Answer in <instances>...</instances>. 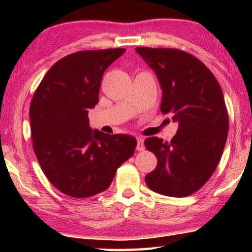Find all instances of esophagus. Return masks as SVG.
Segmentation results:
<instances>
[{"mask_svg": "<svg viewBox=\"0 0 252 252\" xmlns=\"http://www.w3.org/2000/svg\"><path fill=\"white\" fill-rule=\"evenodd\" d=\"M136 149L139 151H143L144 150V143H143V139L141 137H137V144H136Z\"/></svg>", "mask_w": 252, "mask_h": 252, "instance_id": "esophagus-1", "label": "esophagus"}]
</instances>
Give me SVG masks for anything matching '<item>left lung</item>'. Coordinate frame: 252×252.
I'll list each match as a JSON object with an SVG mask.
<instances>
[{"label": "left lung", "instance_id": "obj_1", "mask_svg": "<svg viewBox=\"0 0 252 252\" xmlns=\"http://www.w3.org/2000/svg\"><path fill=\"white\" fill-rule=\"evenodd\" d=\"M159 81L160 111L179 124L171 142L148 137L157 157L146 175L151 190L172 197L194 194L211 178L228 134V113L219 82L201 61L179 49L136 48Z\"/></svg>", "mask_w": 252, "mask_h": 252}]
</instances>
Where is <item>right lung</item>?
<instances>
[{
  "label": "right lung",
  "instance_id": "obj_1",
  "mask_svg": "<svg viewBox=\"0 0 252 252\" xmlns=\"http://www.w3.org/2000/svg\"><path fill=\"white\" fill-rule=\"evenodd\" d=\"M124 48L67 55L47 72L30 106L33 149L54 187L75 198L109 188L117 168L133 156L135 137L93 130L88 110L98 103L103 73Z\"/></svg>",
  "mask_w": 252,
  "mask_h": 252
}]
</instances>
